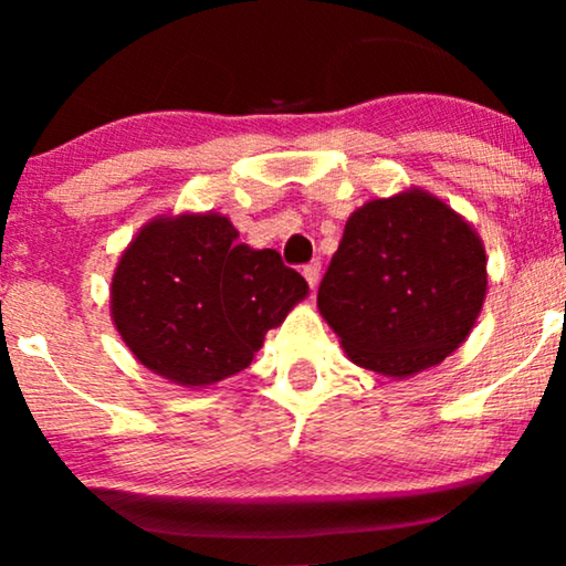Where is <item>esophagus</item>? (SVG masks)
<instances>
[{
    "label": "esophagus",
    "mask_w": 566,
    "mask_h": 566,
    "mask_svg": "<svg viewBox=\"0 0 566 566\" xmlns=\"http://www.w3.org/2000/svg\"><path fill=\"white\" fill-rule=\"evenodd\" d=\"M304 277H306V283L312 285V291L316 289V285H319V277H322V262H308V265H304Z\"/></svg>",
    "instance_id": "34e87169"
}]
</instances>
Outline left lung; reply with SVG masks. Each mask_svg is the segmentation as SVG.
Returning a JSON list of instances; mask_svg holds the SVG:
<instances>
[{
  "label": "left lung",
  "instance_id": "left-lung-1",
  "mask_svg": "<svg viewBox=\"0 0 566 566\" xmlns=\"http://www.w3.org/2000/svg\"><path fill=\"white\" fill-rule=\"evenodd\" d=\"M484 293L476 231L438 198L409 190L347 219L316 304L353 363L405 378L469 337Z\"/></svg>",
  "mask_w": 566,
  "mask_h": 566
}]
</instances>
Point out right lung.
I'll list each match as a JSON object with an SVG mask.
<instances>
[{
    "mask_svg": "<svg viewBox=\"0 0 566 566\" xmlns=\"http://www.w3.org/2000/svg\"><path fill=\"white\" fill-rule=\"evenodd\" d=\"M227 216L157 219L138 231L113 275L123 343L154 374L208 386L252 363L265 332L308 293L275 250L239 244Z\"/></svg>",
    "mask_w": 566,
    "mask_h": 566,
    "instance_id": "1",
    "label": "right lung"
}]
</instances>
